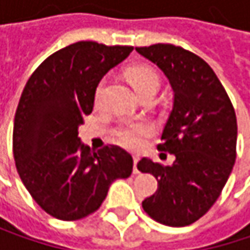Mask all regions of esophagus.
Listing matches in <instances>:
<instances>
[{"mask_svg": "<svg viewBox=\"0 0 250 250\" xmlns=\"http://www.w3.org/2000/svg\"><path fill=\"white\" fill-rule=\"evenodd\" d=\"M137 162H139V156H137V155H134V156H133V165H134V167H133V172H134V174H139Z\"/></svg>", "mask_w": 250, "mask_h": 250, "instance_id": "34e87169", "label": "esophagus"}]
</instances>
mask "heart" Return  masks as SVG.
Returning a JSON list of instances; mask_svg holds the SVG:
<instances>
[{
  "label": "heart",
  "instance_id": "b5f03b06",
  "mask_svg": "<svg viewBox=\"0 0 250 250\" xmlns=\"http://www.w3.org/2000/svg\"><path fill=\"white\" fill-rule=\"evenodd\" d=\"M128 79H130L131 85L134 86V89L142 97L152 91L156 92L161 86V76L155 68H152L149 65H136V66L130 68ZM104 86H105V79H101L95 89L97 100L101 98ZM150 131H152L150 125L146 123H125V125H119L114 130V137L120 145H123L125 147L136 149L143 143L145 137H147L150 134Z\"/></svg>",
  "mask_w": 250,
  "mask_h": 250
}]
</instances>
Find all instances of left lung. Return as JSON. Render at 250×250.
<instances>
[{
	"instance_id": "8db88e82",
	"label": "left lung",
	"mask_w": 250,
	"mask_h": 250,
	"mask_svg": "<svg viewBox=\"0 0 250 250\" xmlns=\"http://www.w3.org/2000/svg\"><path fill=\"white\" fill-rule=\"evenodd\" d=\"M136 50L158 65L174 89V108L158 149L174 153L171 167L139 161L158 189L142 207L162 225L184 227L217 201L236 161L237 122L233 104L210 65L179 46L158 43Z\"/></svg>"
}]
</instances>
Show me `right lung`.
Wrapping results in <instances>:
<instances>
[{
	"label": "right lung",
	"instance_id": "1",
	"mask_svg": "<svg viewBox=\"0 0 250 250\" xmlns=\"http://www.w3.org/2000/svg\"><path fill=\"white\" fill-rule=\"evenodd\" d=\"M131 50L78 42L44 59L25 83L13 128L16 168L33 200L55 219L92 214L110 185L131 175L133 158L125 149L108 145L92 152L78 137L98 82Z\"/></svg>",
	"mask_w": 250,
	"mask_h": 250
}]
</instances>
